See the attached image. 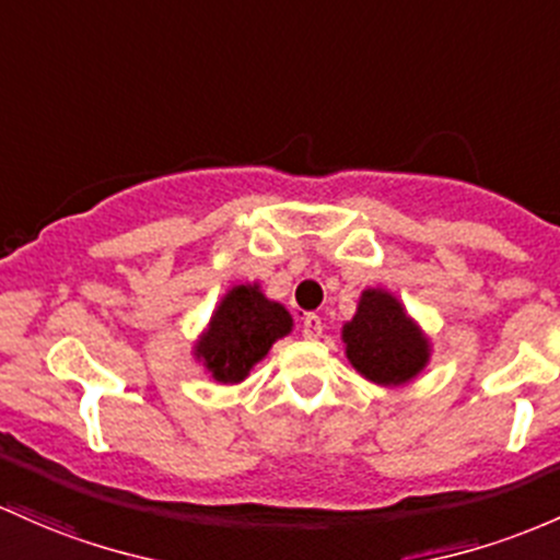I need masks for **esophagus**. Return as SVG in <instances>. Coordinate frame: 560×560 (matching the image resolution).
I'll use <instances>...</instances> for the list:
<instances>
[{"mask_svg":"<svg viewBox=\"0 0 560 560\" xmlns=\"http://www.w3.org/2000/svg\"><path fill=\"white\" fill-rule=\"evenodd\" d=\"M303 335L308 337V340H316V337L324 335V324H322V318L316 316V313H305Z\"/></svg>","mask_w":560,"mask_h":560,"instance_id":"obj_1","label":"esophagus"}]
</instances>
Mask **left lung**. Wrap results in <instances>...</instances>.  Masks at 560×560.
I'll return each mask as SVG.
<instances>
[{"label": "left lung", "mask_w": 560, "mask_h": 560, "mask_svg": "<svg viewBox=\"0 0 560 560\" xmlns=\"http://www.w3.org/2000/svg\"><path fill=\"white\" fill-rule=\"evenodd\" d=\"M342 342L355 372L385 388L415 380L430 359L428 337L385 290L361 292L359 311L342 327Z\"/></svg>", "instance_id": "left-lung-1"}]
</instances>
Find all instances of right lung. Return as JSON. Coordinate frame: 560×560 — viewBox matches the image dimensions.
I'll return each mask as SVG.
<instances>
[{"label": "right lung", "mask_w": 560, "mask_h": 560, "mask_svg": "<svg viewBox=\"0 0 560 560\" xmlns=\"http://www.w3.org/2000/svg\"><path fill=\"white\" fill-rule=\"evenodd\" d=\"M292 331V316L257 284H238L220 300L210 327L201 331L194 355L218 383L233 385L268 355L270 346Z\"/></svg>", "instance_id": "obj_1"}]
</instances>
